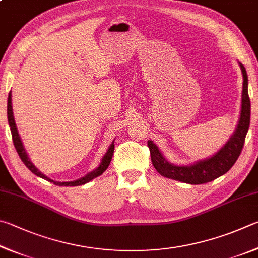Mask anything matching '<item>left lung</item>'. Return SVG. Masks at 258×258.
I'll use <instances>...</instances> for the list:
<instances>
[{
  "instance_id": "1",
  "label": "left lung",
  "mask_w": 258,
  "mask_h": 258,
  "mask_svg": "<svg viewBox=\"0 0 258 258\" xmlns=\"http://www.w3.org/2000/svg\"><path fill=\"white\" fill-rule=\"evenodd\" d=\"M239 67L242 74V95H241V110L238 124L234 133L228 142L211 157L205 160L194 162L189 165H175L171 163L162 154L160 148L152 141L147 142L151 152V160L155 170L165 178L177 180L184 183L201 184L213 181L228 172L236 163L245 143L246 135L250 123V99L248 96V76L245 67L240 62Z\"/></svg>"
}]
</instances>
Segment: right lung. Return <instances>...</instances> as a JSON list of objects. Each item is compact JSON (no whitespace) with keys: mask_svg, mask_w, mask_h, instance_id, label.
Listing matches in <instances>:
<instances>
[{"mask_svg":"<svg viewBox=\"0 0 258 258\" xmlns=\"http://www.w3.org/2000/svg\"><path fill=\"white\" fill-rule=\"evenodd\" d=\"M11 92L9 93V97H8V122H9V125H10V130H11V135H12V141H13V145H15L17 153L19 154L21 161L24 162L25 165L28 168L31 172L34 174L37 175V177L42 178L47 180L49 182H53L54 184H56V186H67V187H75V186H80V184H85L89 181H92L93 179L97 178L98 175H101L104 171H105L108 165H110V162L112 160V156H113V152H114V141L112 142V144L108 147L107 152L105 153V155L103 156V159L101 161V163L97 166L96 169L93 170L92 172H89L85 175V177L80 178V179H77L74 180V181H67V182H60V181H54V180L49 179L47 175H45L43 172H40V171L36 168V166L33 164V162L29 159L28 154H27V152L24 147V144H22L21 138L19 136V134H18V129H17V125H16V121H15V116H13V111H12V101H11Z\"/></svg>","mask_w":258,"mask_h":258,"instance_id":"add662e5","label":"right lung"}]
</instances>
